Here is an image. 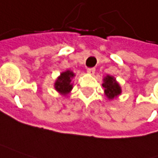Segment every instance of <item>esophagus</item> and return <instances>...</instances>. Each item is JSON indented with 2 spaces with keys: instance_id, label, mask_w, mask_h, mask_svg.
Returning <instances> with one entry per match:
<instances>
[{
  "instance_id": "34e87169",
  "label": "esophagus",
  "mask_w": 158,
  "mask_h": 158,
  "mask_svg": "<svg viewBox=\"0 0 158 158\" xmlns=\"http://www.w3.org/2000/svg\"><path fill=\"white\" fill-rule=\"evenodd\" d=\"M87 73H89V74H91V75L94 74V73H95V68H94V67L87 68Z\"/></svg>"
}]
</instances>
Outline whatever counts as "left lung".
<instances>
[{
    "instance_id": "left-lung-1",
    "label": "left lung",
    "mask_w": 158,
    "mask_h": 158,
    "mask_svg": "<svg viewBox=\"0 0 158 158\" xmlns=\"http://www.w3.org/2000/svg\"><path fill=\"white\" fill-rule=\"evenodd\" d=\"M102 86L104 87V93L109 100H113L121 94V88L113 76L107 75L103 78Z\"/></svg>"
}]
</instances>
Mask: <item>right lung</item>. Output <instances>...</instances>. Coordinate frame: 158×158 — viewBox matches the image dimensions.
I'll list each match as a JSON object with an SVG mask.
<instances>
[{
	"mask_svg": "<svg viewBox=\"0 0 158 158\" xmlns=\"http://www.w3.org/2000/svg\"><path fill=\"white\" fill-rule=\"evenodd\" d=\"M73 76L74 73L70 70L63 72L55 83V89L62 95L68 94L73 89V84H71V81Z\"/></svg>",
	"mask_w": 158,
	"mask_h": 158,
	"instance_id": "right-lung-1",
	"label": "right lung"
}]
</instances>
